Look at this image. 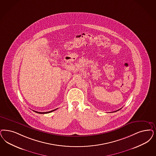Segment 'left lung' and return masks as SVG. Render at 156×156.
I'll list each match as a JSON object with an SVG mask.
<instances>
[{
	"instance_id": "1",
	"label": "left lung",
	"mask_w": 156,
	"mask_h": 156,
	"mask_svg": "<svg viewBox=\"0 0 156 156\" xmlns=\"http://www.w3.org/2000/svg\"><path fill=\"white\" fill-rule=\"evenodd\" d=\"M120 109H118V110H117V111H114V112H116V111H119Z\"/></svg>"
}]
</instances>
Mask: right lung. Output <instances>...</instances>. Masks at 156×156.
<instances>
[{"mask_svg":"<svg viewBox=\"0 0 156 156\" xmlns=\"http://www.w3.org/2000/svg\"><path fill=\"white\" fill-rule=\"evenodd\" d=\"M58 109V108H57ZM57 109H54V110H52V111H48V112H37V111H34L35 112H36V113H40V114H44V113H50V112H53L54 111H55V110H56Z\"/></svg>","mask_w":156,"mask_h":156,"instance_id":"add662e5","label":"right lung"}]
</instances>
